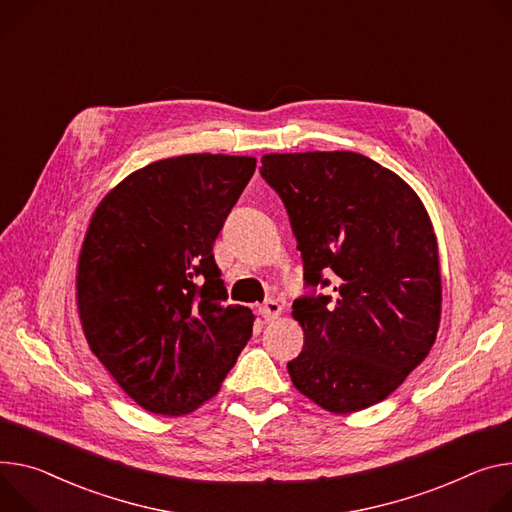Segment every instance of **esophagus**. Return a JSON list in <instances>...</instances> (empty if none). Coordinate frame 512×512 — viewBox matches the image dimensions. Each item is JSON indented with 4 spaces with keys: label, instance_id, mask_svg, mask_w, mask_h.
<instances>
[{
    "label": "esophagus",
    "instance_id": "esophagus-1",
    "mask_svg": "<svg viewBox=\"0 0 512 512\" xmlns=\"http://www.w3.org/2000/svg\"><path fill=\"white\" fill-rule=\"evenodd\" d=\"M259 314H261L267 322H271V320H275L277 316L282 314V304L275 302V300H267L265 304L259 306Z\"/></svg>",
    "mask_w": 512,
    "mask_h": 512
}]
</instances>
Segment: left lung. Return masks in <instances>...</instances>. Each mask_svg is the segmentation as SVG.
I'll return each mask as SVG.
<instances>
[{
  "instance_id": "obj_1",
  "label": "left lung",
  "mask_w": 512,
  "mask_h": 512,
  "mask_svg": "<svg viewBox=\"0 0 512 512\" xmlns=\"http://www.w3.org/2000/svg\"><path fill=\"white\" fill-rule=\"evenodd\" d=\"M261 163L312 288L292 304L304 349L288 361L290 378L324 410H363L390 396L435 343L441 273L429 214L396 173L351 151L273 153ZM327 274L332 294L316 295Z\"/></svg>"
}]
</instances>
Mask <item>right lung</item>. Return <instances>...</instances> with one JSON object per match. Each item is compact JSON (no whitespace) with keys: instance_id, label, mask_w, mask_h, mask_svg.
I'll list each match as a JSON object with an SVG mask.
<instances>
[{"instance_id":"add662e5","label":"right lung","mask_w":512,"mask_h":512,"mask_svg":"<svg viewBox=\"0 0 512 512\" xmlns=\"http://www.w3.org/2000/svg\"><path fill=\"white\" fill-rule=\"evenodd\" d=\"M253 157L181 155L130 173L89 222L77 265L85 339L145 410L210 400L253 333L226 304L212 245L255 173Z\"/></svg>"}]
</instances>
